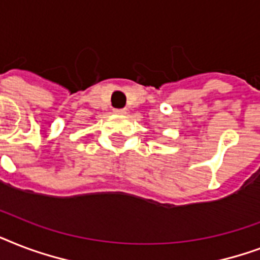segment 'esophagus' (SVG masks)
Returning <instances> with one entry per match:
<instances>
[{
    "label": "esophagus",
    "instance_id": "1",
    "mask_svg": "<svg viewBox=\"0 0 260 260\" xmlns=\"http://www.w3.org/2000/svg\"><path fill=\"white\" fill-rule=\"evenodd\" d=\"M113 112L116 114H125L126 113V109H113Z\"/></svg>",
    "mask_w": 260,
    "mask_h": 260
}]
</instances>
